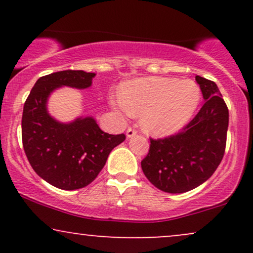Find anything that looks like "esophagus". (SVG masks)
Instances as JSON below:
<instances>
[{"instance_id": "esophagus-1", "label": "esophagus", "mask_w": 253, "mask_h": 253, "mask_svg": "<svg viewBox=\"0 0 253 253\" xmlns=\"http://www.w3.org/2000/svg\"><path fill=\"white\" fill-rule=\"evenodd\" d=\"M136 135V130L134 128H128L126 130V136L127 138H133V136Z\"/></svg>"}]
</instances>
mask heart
<instances>
[{
    "mask_svg": "<svg viewBox=\"0 0 253 253\" xmlns=\"http://www.w3.org/2000/svg\"><path fill=\"white\" fill-rule=\"evenodd\" d=\"M201 100L195 82L177 78L144 77L121 86L120 96L109 100L124 114H141V126L157 136L182 129L193 118Z\"/></svg>",
    "mask_w": 253,
    "mask_h": 253,
    "instance_id": "obj_1",
    "label": "heart"
}]
</instances>
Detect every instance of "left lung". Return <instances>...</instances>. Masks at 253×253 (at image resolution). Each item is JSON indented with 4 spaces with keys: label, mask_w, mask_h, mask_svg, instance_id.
Segmentation results:
<instances>
[{
    "label": "left lung",
    "mask_w": 253,
    "mask_h": 253,
    "mask_svg": "<svg viewBox=\"0 0 253 253\" xmlns=\"http://www.w3.org/2000/svg\"><path fill=\"white\" fill-rule=\"evenodd\" d=\"M202 108L178 134L151 139L149 155L141 161L146 178L162 191L182 194L195 189L213 175L221 162L228 129V109L214 82L195 77Z\"/></svg>",
    "instance_id": "left-lung-1"
}]
</instances>
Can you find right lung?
<instances>
[{
	"label": "right lung",
	"instance_id": "right-lung-1",
	"mask_svg": "<svg viewBox=\"0 0 253 253\" xmlns=\"http://www.w3.org/2000/svg\"><path fill=\"white\" fill-rule=\"evenodd\" d=\"M95 72L64 70L40 77L26 100L22 113V144L28 162L43 181L63 190L86 187L103 169L110 151L125 134L104 133L92 117L62 123L50 114L48 98L68 86L88 89Z\"/></svg>",
	"mask_w": 253,
	"mask_h": 253
}]
</instances>
